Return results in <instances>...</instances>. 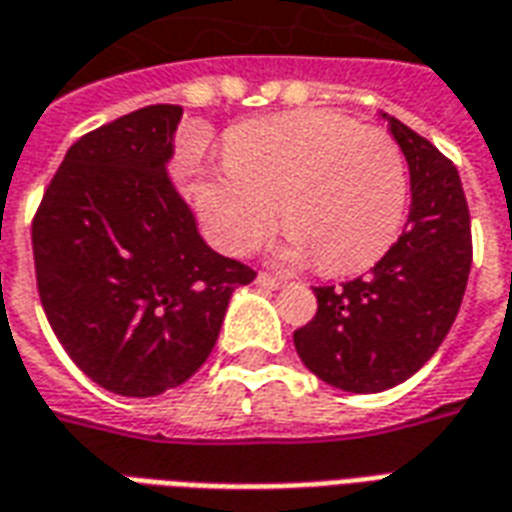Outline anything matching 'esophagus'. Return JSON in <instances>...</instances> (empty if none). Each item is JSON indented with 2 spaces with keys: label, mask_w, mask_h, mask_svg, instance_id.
<instances>
[{
  "label": "esophagus",
  "mask_w": 512,
  "mask_h": 512,
  "mask_svg": "<svg viewBox=\"0 0 512 512\" xmlns=\"http://www.w3.org/2000/svg\"><path fill=\"white\" fill-rule=\"evenodd\" d=\"M255 285H257V288L277 290V288H282V279L271 277V274H257V277H255Z\"/></svg>",
  "instance_id": "34e87169"
}]
</instances>
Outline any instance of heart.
<instances>
[{"mask_svg":"<svg viewBox=\"0 0 512 512\" xmlns=\"http://www.w3.org/2000/svg\"><path fill=\"white\" fill-rule=\"evenodd\" d=\"M213 244L244 255L277 222L288 241L279 257H315L323 274L373 266L406 216L408 178L400 147L378 128L334 112H288L235 126L224 161L191 186Z\"/></svg>","mask_w":512,"mask_h":512,"instance_id":"1","label":"heart"}]
</instances>
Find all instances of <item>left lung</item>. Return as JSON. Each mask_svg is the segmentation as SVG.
<instances>
[{"instance_id": "8db88e82", "label": "left lung", "mask_w": 512, "mask_h": 512, "mask_svg": "<svg viewBox=\"0 0 512 512\" xmlns=\"http://www.w3.org/2000/svg\"><path fill=\"white\" fill-rule=\"evenodd\" d=\"M381 117L411 175L406 233L367 277L315 288L318 312L293 332L307 370L356 395L403 384L439 351L472 268V224L458 169L397 117Z\"/></svg>"}]
</instances>
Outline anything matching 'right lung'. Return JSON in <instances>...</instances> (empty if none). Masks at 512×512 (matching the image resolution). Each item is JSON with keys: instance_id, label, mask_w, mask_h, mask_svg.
I'll return each mask as SVG.
<instances>
[{"instance_id": "1", "label": "right lung", "mask_w": 512, "mask_h": 512, "mask_svg": "<svg viewBox=\"0 0 512 512\" xmlns=\"http://www.w3.org/2000/svg\"><path fill=\"white\" fill-rule=\"evenodd\" d=\"M183 109L156 104L84 134L32 222L40 304L84 376L153 397L211 356L255 271L213 252L169 180Z\"/></svg>"}]
</instances>
